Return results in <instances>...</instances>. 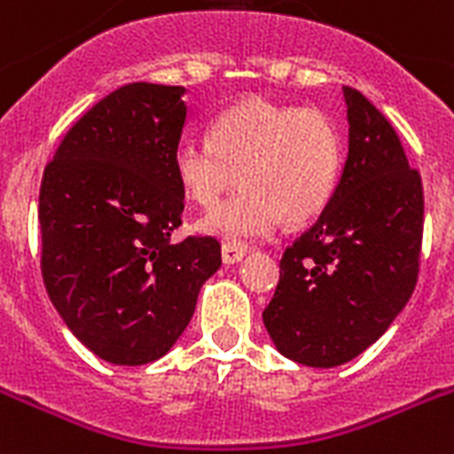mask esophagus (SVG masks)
<instances>
[{
	"label": "esophagus",
	"instance_id": "1",
	"mask_svg": "<svg viewBox=\"0 0 454 454\" xmlns=\"http://www.w3.org/2000/svg\"><path fill=\"white\" fill-rule=\"evenodd\" d=\"M247 254V247L242 245H235V242H223V247H221V259H223V263L233 265L238 263V261H242V256Z\"/></svg>",
	"mask_w": 454,
	"mask_h": 454
}]
</instances>
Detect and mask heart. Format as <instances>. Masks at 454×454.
I'll return each instance as SVG.
<instances>
[{
  "label": "heart",
  "instance_id": "heart-1",
  "mask_svg": "<svg viewBox=\"0 0 454 454\" xmlns=\"http://www.w3.org/2000/svg\"><path fill=\"white\" fill-rule=\"evenodd\" d=\"M172 165L200 207H215L242 172L245 189L200 221L205 233L242 245L275 233L282 219H315L329 205L340 176L342 142L319 109L252 98L221 112L209 139H179Z\"/></svg>",
  "mask_w": 454,
  "mask_h": 454
}]
</instances>
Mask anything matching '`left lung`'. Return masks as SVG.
<instances>
[{
  "mask_svg": "<svg viewBox=\"0 0 454 454\" xmlns=\"http://www.w3.org/2000/svg\"><path fill=\"white\" fill-rule=\"evenodd\" d=\"M349 151L315 226L279 261L263 324L289 359L333 368L359 356L418 285L425 193L392 123L345 86Z\"/></svg>",
  "mask_w": 454,
  "mask_h": 454,
  "instance_id": "1",
  "label": "left lung"
}]
</instances>
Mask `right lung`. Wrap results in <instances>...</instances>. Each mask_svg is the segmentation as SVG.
<instances>
[{"label":"right lung","instance_id":"right-lung-1","mask_svg":"<svg viewBox=\"0 0 454 454\" xmlns=\"http://www.w3.org/2000/svg\"><path fill=\"white\" fill-rule=\"evenodd\" d=\"M182 86L128 83L69 128L39 191L42 275L67 329L116 366L156 361L221 265L209 235L175 242L184 189Z\"/></svg>","mask_w":454,"mask_h":454}]
</instances>
